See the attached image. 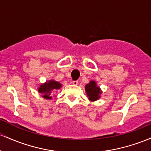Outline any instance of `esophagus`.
Listing matches in <instances>:
<instances>
[{"label":"esophagus","mask_w":151,"mask_h":151,"mask_svg":"<svg viewBox=\"0 0 151 151\" xmlns=\"http://www.w3.org/2000/svg\"><path fill=\"white\" fill-rule=\"evenodd\" d=\"M72 83H73V84L74 85V86H77V85L78 84V81H73Z\"/></svg>","instance_id":"34e87169"}]
</instances>
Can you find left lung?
I'll return each instance as SVG.
<instances>
[{
  "instance_id": "8db88e82",
  "label": "left lung",
  "mask_w": 151,
  "mask_h": 151,
  "mask_svg": "<svg viewBox=\"0 0 151 151\" xmlns=\"http://www.w3.org/2000/svg\"><path fill=\"white\" fill-rule=\"evenodd\" d=\"M86 91L88 97L91 101H95L100 98V94H101V89L98 87L96 82L91 81L90 83L86 86Z\"/></svg>"
}]
</instances>
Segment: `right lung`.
I'll list each match as a JSON object with an SVG mask.
<instances>
[{"label": "right lung", "instance_id": "1", "mask_svg": "<svg viewBox=\"0 0 151 151\" xmlns=\"http://www.w3.org/2000/svg\"><path fill=\"white\" fill-rule=\"evenodd\" d=\"M60 87H61V84L60 83L54 81H50L43 85H40V88H38V91L40 93L43 94V97L44 98L51 99L52 91L55 89H59Z\"/></svg>", "mask_w": 151, "mask_h": 151}]
</instances>
